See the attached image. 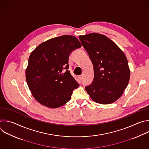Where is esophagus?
I'll return each instance as SVG.
<instances>
[{"instance_id": "esophagus-1", "label": "esophagus", "mask_w": 149, "mask_h": 149, "mask_svg": "<svg viewBox=\"0 0 149 149\" xmlns=\"http://www.w3.org/2000/svg\"><path fill=\"white\" fill-rule=\"evenodd\" d=\"M83 78H84V75H82V74H81V75H80L79 76V79H80L81 81L82 80Z\"/></svg>"}]
</instances>
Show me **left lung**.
<instances>
[{
	"instance_id": "1",
	"label": "left lung",
	"mask_w": 149,
	"mask_h": 149,
	"mask_svg": "<svg viewBox=\"0 0 149 149\" xmlns=\"http://www.w3.org/2000/svg\"><path fill=\"white\" fill-rule=\"evenodd\" d=\"M93 65L94 78L85 89L101 104L114 102L122 96L130 79L127 60L119 47L107 36L97 33L79 36Z\"/></svg>"
}]
</instances>
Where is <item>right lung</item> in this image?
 <instances>
[{
  "mask_svg": "<svg viewBox=\"0 0 149 149\" xmlns=\"http://www.w3.org/2000/svg\"><path fill=\"white\" fill-rule=\"evenodd\" d=\"M81 47L75 37L64 35L41 43L30 54L26 81L33 96L41 105L57 108L71 100L74 89L79 85L68 70V59Z\"/></svg>",
  "mask_w": 149,
  "mask_h": 149,
  "instance_id": "1",
  "label": "right lung"
}]
</instances>
